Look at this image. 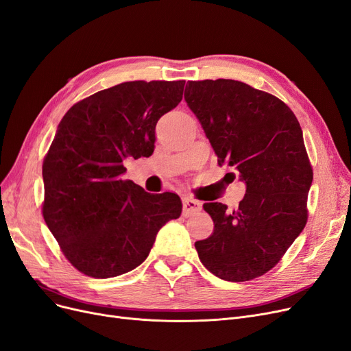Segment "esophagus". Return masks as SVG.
<instances>
[{
  "instance_id": "1",
  "label": "esophagus",
  "mask_w": 351,
  "mask_h": 351,
  "mask_svg": "<svg viewBox=\"0 0 351 351\" xmlns=\"http://www.w3.org/2000/svg\"><path fill=\"white\" fill-rule=\"evenodd\" d=\"M202 204L196 199H192V197H185L184 199V215L189 217L192 213L201 210Z\"/></svg>"
}]
</instances>
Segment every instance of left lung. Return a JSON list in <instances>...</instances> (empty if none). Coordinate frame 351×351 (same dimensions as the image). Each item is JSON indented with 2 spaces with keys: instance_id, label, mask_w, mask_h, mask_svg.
I'll use <instances>...</instances> for the list:
<instances>
[{
  "instance_id": "8db88e82",
  "label": "left lung",
  "mask_w": 351,
  "mask_h": 351,
  "mask_svg": "<svg viewBox=\"0 0 351 351\" xmlns=\"http://www.w3.org/2000/svg\"><path fill=\"white\" fill-rule=\"evenodd\" d=\"M185 100L218 156L245 182L239 206L204 204L213 221L196 241L221 280L250 281L276 267L307 223L313 167L293 110L267 91L228 79L188 82Z\"/></svg>"
}]
</instances>
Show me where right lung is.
<instances>
[{
	"label": "right lung",
	"mask_w": 351,
	"mask_h": 351,
	"mask_svg": "<svg viewBox=\"0 0 351 351\" xmlns=\"http://www.w3.org/2000/svg\"><path fill=\"white\" fill-rule=\"evenodd\" d=\"M185 80L126 82L71 106L43 162V217L70 264L93 278L139 267L160 228L180 217V197L121 179L123 160L149 158L158 120Z\"/></svg>",
	"instance_id": "right-lung-1"
}]
</instances>
